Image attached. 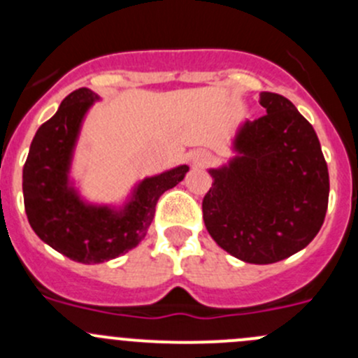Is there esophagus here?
I'll use <instances>...</instances> for the list:
<instances>
[{
	"instance_id": "esophagus-1",
	"label": "esophagus",
	"mask_w": 358,
	"mask_h": 358,
	"mask_svg": "<svg viewBox=\"0 0 358 358\" xmlns=\"http://www.w3.org/2000/svg\"><path fill=\"white\" fill-rule=\"evenodd\" d=\"M192 162L194 164H199V166L209 164V162H211V154H209L208 150H197V152H194Z\"/></svg>"
}]
</instances>
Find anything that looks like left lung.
<instances>
[{"label": "left lung", "instance_id": "left-lung-1", "mask_svg": "<svg viewBox=\"0 0 358 358\" xmlns=\"http://www.w3.org/2000/svg\"><path fill=\"white\" fill-rule=\"evenodd\" d=\"M266 114L248 121L236 138L239 156L209 169L202 199L209 236L236 258L275 263L308 246L329 202V171L313 126L291 100L262 92Z\"/></svg>", "mask_w": 358, "mask_h": 358}]
</instances>
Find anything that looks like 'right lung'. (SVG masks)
<instances>
[{
  "label": "right lung",
  "instance_id": "obj_1",
  "mask_svg": "<svg viewBox=\"0 0 358 358\" xmlns=\"http://www.w3.org/2000/svg\"><path fill=\"white\" fill-rule=\"evenodd\" d=\"M99 96L88 88L67 95L39 126L22 171L25 215L36 236L79 263H102L133 249L145 237L159 197L183 180L189 166L147 178L122 211L86 206L69 189L67 173L79 126Z\"/></svg>",
  "mask_w": 358,
  "mask_h": 358
}]
</instances>
